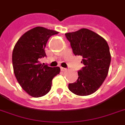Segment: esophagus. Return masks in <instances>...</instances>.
Returning <instances> with one entry per match:
<instances>
[{
	"mask_svg": "<svg viewBox=\"0 0 125 125\" xmlns=\"http://www.w3.org/2000/svg\"><path fill=\"white\" fill-rule=\"evenodd\" d=\"M60 68H61V70H62V72H65V71H66V70H67V69H66V68H64V67H61Z\"/></svg>",
	"mask_w": 125,
	"mask_h": 125,
	"instance_id": "esophagus-1",
	"label": "esophagus"
}]
</instances>
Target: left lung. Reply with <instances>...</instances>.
<instances>
[{
    "label": "left lung",
    "instance_id": "left-lung-1",
    "mask_svg": "<svg viewBox=\"0 0 125 125\" xmlns=\"http://www.w3.org/2000/svg\"><path fill=\"white\" fill-rule=\"evenodd\" d=\"M65 35L73 53L82 56L81 63L84 64L78 71V79L69 84L68 88L77 95H91L100 87L107 76L111 63L109 47L103 38L86 28Z\"/></svg>",
    "mask_w": 125,
    "mask_h": 125
}]
</instances>
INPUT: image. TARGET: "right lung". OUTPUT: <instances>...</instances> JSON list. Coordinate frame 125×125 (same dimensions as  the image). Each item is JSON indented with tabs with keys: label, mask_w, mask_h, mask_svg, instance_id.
<instances>
[{
	"label": "right lung",
	"mask_w": 125,
	"mask_h": 125,
	"mask_svg": "<svg viewBox=\"0 0 125 125\" xmlns=\"http://www.w3.org/2000/svg\"><path fill=\"white\" fill-rule=\"evenodd\" d=\"M58 32L36 27L20 37L12 52L14 73L18 83L30 95L40 97L50 91L52 81L60 73L59 67H52L40 63L46 57L44 49L47 42Z\"/></svg>",
	"instance_id": "1"
}]
</instances>
